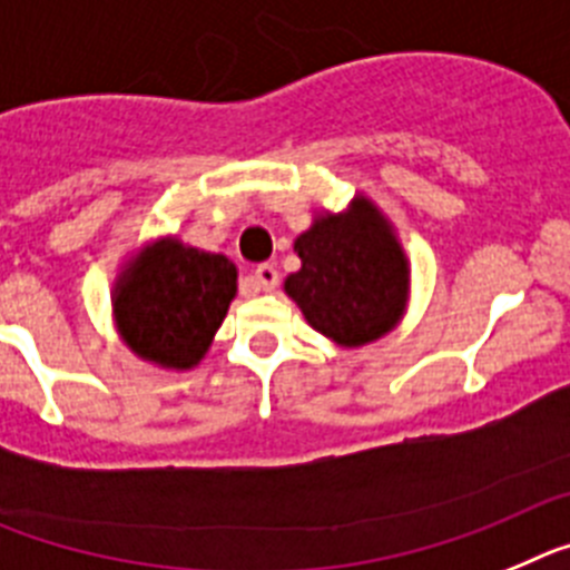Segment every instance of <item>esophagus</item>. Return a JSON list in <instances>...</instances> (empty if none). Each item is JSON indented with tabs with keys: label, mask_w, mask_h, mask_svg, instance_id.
Wrapping results in <instances>:
<instances>
[{
	"label": "esophagus",
	"mask_w": 570,
	"mask_h": 570,
	"mask_svg": "<svg viewBox=\"0 0 570 570\" xmlns=\"http://www.w3.org/2000/svg\"><path fill=\"white\" fill-rule=\"evenodd\" d=\"M252 281L257 284V289H264V292H272L275 286H278V269L272 264H261L255 266V272H252Z\"/></svg>",
	"instance_id": "1"
}]
</instances>
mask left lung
Masks as SVG:
<instances>
[{
  "mask_svg": "<svg viewBox=\"0 0 570 570\" xmlns=\"http://www.w3.org/2000/svg\"><path fill=\"white\" fill-rule=\"evenodd\" d=\"M301 269L284 292L306 324L341 350L375 344L402 324L410 304V261L390 217L364 191L346 209L313 212L295 237Z\"/></svg>",
  "mask_w": 570,
  "mask_h": 570,
  "instance_id": "obj_1",
  "label": "left lung"
}]
</instances>
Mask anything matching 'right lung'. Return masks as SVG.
I'll use <instances>...</instances> for the list:
<instances>
[{
	"label": "right lung",
	"mask_w": 570,
	"mask_h": 570,
	"mask_svg": "<svg viewBox=\"0 0 570 570\" xmlns=\"http://www.w3.org/2000/svg\"><path fill=\"white\" fill-rule=\"evenodd\" d=\"M235 295L237 266L229 257L177 235L151 237L122 257L111 284V321L137 358L186 373L206 358Z\"/></svg>",
	"instance_id": "obj_1"
}]
</instances>
